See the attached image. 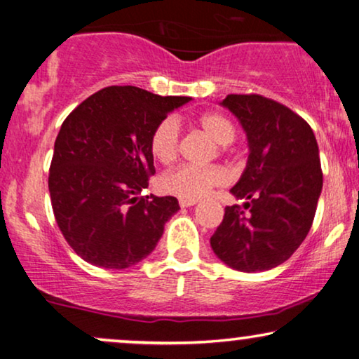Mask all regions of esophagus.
Segmentation results:
<instances>
[{
	"instance_id": "34e87169",
	"label": "esophagus",
	"mask_w": 359,
	"mask_h": 359,
	"mask_svg": "<svg viewBox=\"0 0 359 359\" xmlns=\"http://www.w3.org/2000/svg\"><path fill=\"white\" fill-rule=\"evenodd\" d=\"M198 201L194 199H180V205L181 208H191V205H194Z\"/></svg>"
}]
</instances>
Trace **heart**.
Segmentation results:
<instances>
[{"instance_id": "heart-1", "label": "heart", "mask_w": 359, "mask_h": 359, "mask_svg": "<svg viewBox=\"0 0 359 359\" xmlns=\"http://www.w3.org/2000/svg\"><path fill=\"white\" fill-rule=\"evenodd\" d=\"M196 124L205 135H209L217 145L219 154H229L230 144L235 140L237 129L227 116L220 112H205L196 119ZM181 145V126L176 117L170 116L161 119L150 135V150L161 163L168 165L176 160ZM229 171L224 166H196L181 165L166 171L161 176L160 186L165 193L180 199H199L210 189L227 184Z\"/></svg>"}]
</instances>
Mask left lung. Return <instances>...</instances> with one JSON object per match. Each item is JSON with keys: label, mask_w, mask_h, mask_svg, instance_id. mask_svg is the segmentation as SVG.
I'll return each instance as SVG.
<instances>
[{"label": "left lung", "mask_w": 359, "mask_h": 359, "mask_svg": "<svg viewBox=\"0 0 359 359\" xmlns=\"http://www.w3.org/2000/svg\"><path fill=\"white\" fill-rule=\"evenodd\" d=\"M222 104L248 137L247 170L230 189L248 199V214L227 205L210 247L230 268L266 271L291 258L312 227L323 184L318 145L311 126L281 102L252 93Z\"/></svg>", "instance_id": "8db88e82"}]
</instances>
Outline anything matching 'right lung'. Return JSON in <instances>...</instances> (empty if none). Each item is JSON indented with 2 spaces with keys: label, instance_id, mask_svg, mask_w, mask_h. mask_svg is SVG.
<instances>
[{
  "label": "right lung",
  "instance_id": "1",
  "mask_svg": "<svg viewBox=\"0 0 359 359\" xmlns=\"http://www.w3.org/2000/svg\"><path fill=\"white\" fill-rule=\"evenodd\" d=\"M189 100L107 86L63 121L48 191L58 229L85 262L124 269L154 252L180 205L173 196H140L155 175L150 135Z\"/></svg>",
  "mask_w": 359,
  "mask_h": 359
}]
</instances>
